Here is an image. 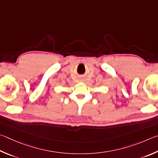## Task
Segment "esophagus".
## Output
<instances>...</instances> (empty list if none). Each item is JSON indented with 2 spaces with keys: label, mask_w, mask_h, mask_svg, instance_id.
I'll return each mask as SVG.
<instances>
[{
  "label": "esophagus",
  "mask_w": 158,
  "mask_h": 158,
  "mask_svg": "<svg viewBox=\"0 0 158 158\" xmlns=\"http://www.w3.org/2000/svg\"><path fill=\"white\" fill-rule=\"evenodd\" d=\"M81 82H83V80H81Z\"/></svg>",
  "instance_id": "34e87169"
}]
</instances>
